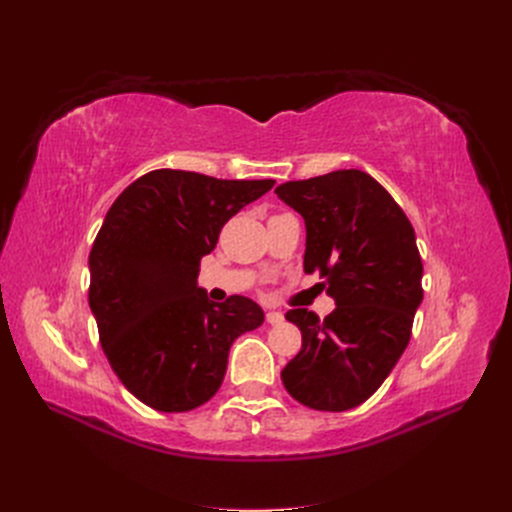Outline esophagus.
<instances>
[{
    "instance_id": "obj_1",
    "label": "esophagus",
    "mask_w": 512,
    "mask_h": 512,
    "mask_svg": "<svg viewBox=\"0 0 512 512\" xmlns=\"http://www.w3.org/2000/svg\"><path fill=\"white\" fill-rule=\"evenodd\" d=\"M267 322L269 324H282L284 322V314L277 312V309H271V312H267Z\"/></svg>"
}]
</instances>
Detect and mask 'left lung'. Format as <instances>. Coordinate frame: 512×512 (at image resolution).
Listing matches in <instances>:
<instances>
[{
	"label": "left lung",
	"mask_w": 512,
	"mask_h": 512,
	"mask_svg": "<svg viewBox=\"0 0 512 512\" xmlns=\"http://www.w3.org/2000/svg\"><path fill=\"white\" fill-rule=\"evenodd\" d=\"M305 220L303 269L327 277L333 312L290 309L303 348L282 382L299 404L344 412L374 395L404 354L423 301L414 228L393 196L363 170L288 181L275 190Z\"/></svg>",
	"instance_id": "obj_1"
}]
</instances>
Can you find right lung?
<instances>
[{
	"mask_svg": "<svg viewBox=\"0 0 512 512\" xmlns=\"http://www.w3.org/2000/svg\"><path fill=\"white\" fill-rule=\"evenodd\" d=\"M273 183L162 168L108 209L89 254V307L108 363L145 406H203L222 386L235 339L265 322L247 297L209 301L198 273L222 226Z\"/></svg>",
	"mask_w": 512,
	"mask_h": 512,
	"instance_id": "1",
	"label": "right lung"
}]
</instances>
